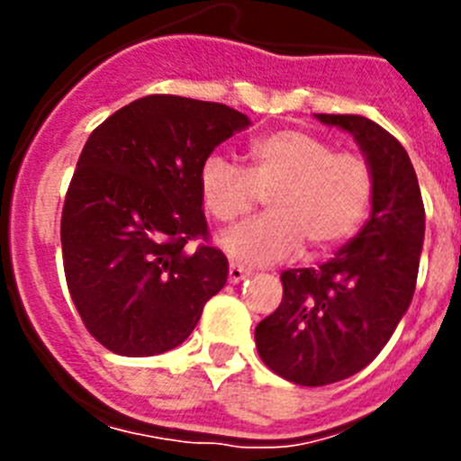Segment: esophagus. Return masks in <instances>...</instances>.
I'll return each instance as SVG.
<instances>
[{"label":"esophagus","mask_w":461,"mask_h":461,"mask_svg":"<svg viewBox=\"0 0 461 461\" xmlns=\"http://www.w3.org/2000/svg\"><path fill=\"white\" fill-rule=\"evenodd\" d=\"M247 276H249V272L244 270L242 266H238V263H230V266H228V281H230V284H240V281H244Z\"/></svg>","instance_id":"obj_1"}]
</instances>
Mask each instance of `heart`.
Returning a JSON list of instances; mask_svg holds the SVG:
<instances>
[{
	"instance_id": "1",
	"label": "heart",
	"mask_w": 461,
	"mask_h": 461,
	"mask_svg": "<svg viewBox=\"0 0 461 461\" xmlns=\"http://www.w3.org/2000/svg\"><path fill=\"white\" fill-rule=\"evenodd\" d=\"M203 207L233 223L267 194V214L221 235L228 256L244 266H267L295 254L303 240L313 251L351 238L369 210L374 175L356 154L300 129H281L249 145V168L210 154L198 170Z\"/></svg>"
}]
</instances>
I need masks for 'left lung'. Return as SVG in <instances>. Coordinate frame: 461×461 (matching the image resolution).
I'll return each mask as SVG.
<instances>
[{"label":"left lung","mask_w":461,"mask_h":461,"mask_svg":"<svg viewBox=\"0 0 461 461\" xmlns=\"http://www.w3.org/2000/svg\"><path fill=\"white\" fill-rule=\"evenodd\" d=\"M351 133L374 175L372 217L321 267L281 272L284 297L256 325L260 360L297 385H328L365 369L413 300L425 205L409 154L360 115H316Z\"/></svg>","instance_id":"left-lung-1"}]
</instances>
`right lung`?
I'll use <instances>...</instances> for the list:
<instances>
[{
    "mask_svg": "<svg viewBox=\"0 0 461 461\" xmlns=\"http://www.w3.org/2000/svg\"><path fill=\"white\" fill-rule=\"evenodd\" d=\"M249 117L223 104L152 94L85 142L62 212L68 293L108 351L148 357L180 346L228 279L205 238L198 170Z\"/></svg>",
    "mask_w": 461,
    "mask_h": 461,
    "instance_id": "obj_1",
    "label": "right lung"
}]
</instances>
